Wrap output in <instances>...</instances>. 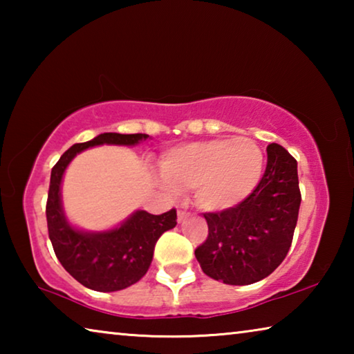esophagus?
Instances as JSON below:
<instances>
[{"instance_id":"1","label":"esophagus","mask_w":354,"mask_h":354,"mask_svg":"<svg viewBox=\"0 0 354 354\" xmlns=\"http://www.w3.org/2000/svg\"><path fill=\"white\" fill-rule=\"evenodd\" d=\"M187 217H189V212L187 211H184V209H181V211H178V221H184Z\"/></svg>"}]
</instances>
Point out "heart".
I'll return each mask as SVG.
<instances>
[{
    "instance_id": "b5f03b06",
    "label": "heart",
    "mask_w": 354,
    "mask_h": 354,
    "mask_svg": "<svg viewBox=\"0 0 354 354\" xmlns=\"http://www.w3.org/2000/svg\"><path fill=\"white\" fill-rule=\"evenodd\" d=\"M263 167L261 148L251 139H215L169 149L162 173L169 190L195 189L205 211H226L256 189Z\"/></svg>"
}]
</instances>
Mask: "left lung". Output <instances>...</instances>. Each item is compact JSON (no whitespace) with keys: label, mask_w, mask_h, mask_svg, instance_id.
<instances>
[{"label":"left lung","mask_w":354,"mask_h":354,"mask_svg":"<svg viewBox=\"0 0 354 354\" xmlns=\"http://www.w3.org/2000/svg\"><path fill=\"white\" fill-rule=\"evenodd\" d=\"M299 203L297 160L270 143L266 171L247 198L226 211L205 214L209 234L195 250L201 270L231 286L267 278L289 253Z\"/></svg>","instance_id":"left-lung-1"}]
</instances>
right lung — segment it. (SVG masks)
I'll return each mask as SVG.
<instances>
[{
	"instance_id": "1",
	"label": "right lung",
	"mask_w": 354,
	"mask_h": 354,
	"mask_svg": "<svg viewBox=\"0 0 354 354\" xmlns=\"http://www.w3.org/2000/svg\"><path fill=\"white\" fill-rule=\"evenodd\" d=\"M148 137V134H100L92 140L68 148L51 170L46 201L48 234L62 267L87 289L115 292L127 289L145 277L158 239L176 226V211L171 209L160 215L136 211L113 230L81 231L68 223L62 209L61 184L65 169L77 153L87 148L133 147Z\"/></svg>"
}]
</instances>
